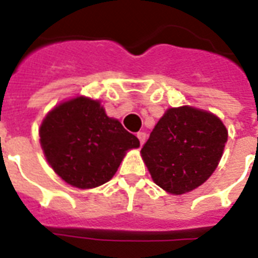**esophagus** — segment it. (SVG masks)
I'll use <instances>...</instances> for the list:
<instances>
[{
	"instance_id": "esophagus-1",
	"label": "esophagus",
	"mask_w": 258,
	"mask_h": 258,
	"mask_svg": "<svg viewBox=\"0 0 258 258\" xmlns=\"http://www.w3.org/2000/svg\"><path fill=\"white\" fill-rule=\"evenodd\" d=\"M137 137H138V139H139V142H141V145H143V143H145V141H146V134L145 133H138L137 134Z\"/></svg>"
}]
</instances>
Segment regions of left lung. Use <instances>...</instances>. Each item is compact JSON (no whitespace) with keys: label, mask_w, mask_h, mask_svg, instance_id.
<instances>
[{"label":"left lung","mask_w":258,"mask_h":258,"mask_svg":"<svg viewBox=\"0 0 258 258\" xmlns=\"http://www.w3.org/2000/svg\"><path fill=\"white\" fill-rule=\"evenodd\" d=\"M226 142L228 130L220 117L182 105L166 111L141 155L154 182L165 191L180 196L210 178Z\"/></svg>","instance_id":"8db88e82"}]
</instances>
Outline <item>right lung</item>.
<instances>
[{
  "instance_id": "right-lung-1",
  "label": "right lung",
  "mask_w": 258,
  "mask_h": 258,
  "mask_svg": "<svg viewBox=\"0 0 258 258\" xmlns=\"http://www.w3.org/2000/svg\"><path fill=\"white\" fill-rule=\"evenodd\" d=\"M40 145L53 171L71 186L93 188L108 182L125 153L141 143L104 107L76 96L50 109L40 130Z\"/></svg>"
}]
</instances>
